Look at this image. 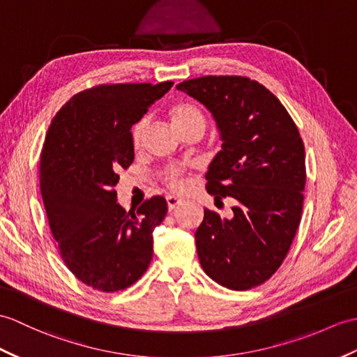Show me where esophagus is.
Instances as JSON below:
<instances>
[{
	"instance_id": "34e87169",
	"label": "esophagus",
	"mask_w": 357,
	"mask_h": 357,
	"mask_svg": "<svg viewBox=\"0 0 357 357\" xmlns=\"http://www.w3.org/2000/svg\"><path fill=\"white\" fill-rule=\"evenodd\" d=\"M182 204V201L181 199H178V197H175V196H167V206H169V211H172V210H175L178 205H181Z\"/></svg>"
}]
</instances>
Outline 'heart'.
Returning a JSON list of instances; mask_svg holds the SVG:
<instances>
[{"label": "heart", "instance_id": "1", "mask_svg": "<svg viewBox=\"0 0 357 357\" xmlns=\"http://www.w3.org/2000/svg\"><path fill=\"white\" fill-rule=\"evenodd\" d=\"M170 115H172V121L178 128V130L193 126V124H202V126H205V117L202 111L193 105H188V103L175 105L170 109ZM146 124H147V119L141 117L134 126H132L130 141L134 146H138L141 143ZM162 179L165 182V185H167L170 190H173V192H181V190L184 188V170L179 167H169L164 172Z\"/></svg>", "mask_w": 357, "mask_h": 357}]
</instances>
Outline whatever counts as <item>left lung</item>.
I'll return each mask as SVG.
<instances>
[{
    "label": "left lung",
    "mask_w": 357,
    "mask_h": 357,
    "mask_svg": "<svg viewBox=\"0 0 357 357\" xmlns=\"http://www.w3.org/2000/svg\"><path fill=\"white\" fill-rule=\"evenodd\" d=\"M176 88L208 107L220 130L206 192L237 201L233 219L204 210L195 234L199 261L216 283L248 291L277 272L300 227L304 143L286 107L250 77L204 76Z\"/></svg>",
    "instance_id": "8db88e82"
}]
</instances>
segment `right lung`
I'll list each match as a JSON object with an SVG mask.
<instances>
[{
  "mask_svg": "<svg viewBox=\"0 0 357 357\" xmlns=\"http://www.w3.org/2000/svg\"><path fill=\"white\" fill-rule=\"evenodd\" d=\"M173 82L98 85L54 115L39 156L48 225L63 263L94 291L117 292L147 271L153 229L167 213L162 196L126 211L114 187L134 161L130 128Z\"/></svg>",
  "mask_w": 357,
  "mask_h": 357,
  "instance_id": "1",
  "label": "right lung"
}]
</instances>
